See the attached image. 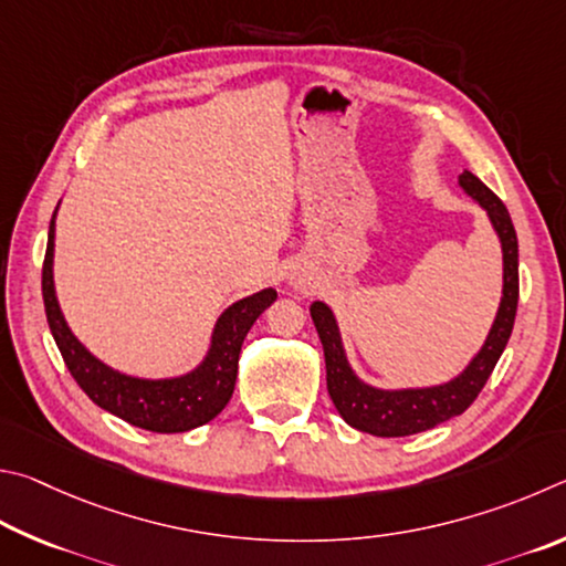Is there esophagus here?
Returning a JSON list of instances; mask_svg holds the SVG:
<instances>
[{
  "label": "esophagus",
  "instance_id": "1",
  "mask_svg": "<svg viewBox=\"0 0 566 566\" xmlns=\"http://www.w3.org/2000/svg\"><path fill=\"white\" fill-rule=\"evenodd\" d=\"M291 285L295 291H308V283H305L303 275H291Z\"/></svg>",
  "mask_w": 566,
  "mask_h": 566
}]
</instances>
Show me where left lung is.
Wrapping results in <instances>:
<instances>
[{"instance_id":"8db88e82","label":"left lung","mask_w":566,"mask_h":566,"mask_svg":"<svg viewBox=\"0 0 566 566\" xmlns=\"http://www.w3.org/2000/svg\"><path fill=\"white\" fill-rule=\"evenodd\" d=\"M460 186L488 211L490 221L502 241L504 258V289L502 303L494 318L492 331L484 340L482 350L474 355V360L464 368L458 378L438 385V388L422 390H378L355 378L348 360H345L343 343L338 325L331 308L321 301L311 305V318L315 331L321 335L323 353H325V380H328V392L340 412V418L350 428L378 434V438H405V434H418L432 430L450 418H458L470 405L478 400L484 382L497 365L502 350L507 348V340L514 328V315H517L520 301V251H517V233H514L512 218L507 206L484 186L478 176L464 171L460 176Z\"/></svg>"}]
</instances>
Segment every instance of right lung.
Listing matches in <instances>:
<instances>
[{"label": "right lung", "instance_id": "obj_1", "mask_svg": "<svg viewBox=\"0 0 566 566\" xmlns=\"http://www.w3.org/2000/svg\"><path fill=\"white\" fill-rule=\"evenodd\" d=\"M56 216V211H54ZM54 218L49 223V241L42 268V295L49 331L66 363L69 373L98 408L116 415L134 428L151 432H186L211 422L231 400L238 375V355L243 338L258 315L275 301V291L265 289L233 303L216 323L211 350L193 373L171 380H142L106 368L78 343L59 311L54 293Z\"/></svg>", "mask_w": 566, "mask_h": 566}]
</instances>
